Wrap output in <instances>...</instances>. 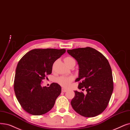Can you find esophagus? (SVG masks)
I'll return each mask as SVG.
<instances>
[{
	"instance_id": "esophagus-1",
	"label": "esophagus",
	"mask_w": 130,
	"mask_h": 130,
	"mask_svg": "<svg viewBox=\"0 0 130 130\" xmlns=\"http://www.w3.org/2000/svg\"><path fill=\"white\" fill-rule=\"evenodd\" d=\"M67 91V89H64V88H62V89H61V91L63 92H66Z\"/></svg>"
}]
</instances>
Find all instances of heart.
Wrapping results in <instances>:
<instances>
[{
    "instance_id": "obj_1",
    "label": "heart",
    "mask_w": 130,
    "mask_h": 130,
    "mask_svg": "<svg viewBox=\"0 0 130 130\" xmlns=\"http://www.w3.org/2000/svg\"><path fill=\"white\" fill-rule=\"evenodd\" d=\"M71 59H73V58L70 57H66L64 58V61L65 62V63H66L67 61ZM73 80H74V77L72 76H61L57 78V82L61 87L67 88L70 86L71 83L73 81Z\"/></svg>"
}]
</instances>
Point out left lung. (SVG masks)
Here are the masks:
<instances>
[{
  "mask_svg": "<svg viewBox=\"0 0 130 130\" xmlns=\"http://www.w3.org/2000/svg\"><path fill=\"white\" fill-rule=\"evenodd\" d=\"M79 66L78 88L87 94L74 91L71 105L78 114L86 117L96 116L108 105L114 89L112 71L105 56L91 47L67 50Z\"/></svg>",
  "mask_w": 130,
  "mask_h": 130,
  "instance_id": "1",
  "label": "left lung"
}]
</instances>
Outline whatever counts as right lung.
<instances>
[{"mask_svg": "<svg viewBox=\"0 0 130 130\" xmlns=\"http://www.w3.org/2000/svg\"><path fill=\"white\" fill-rule=\"evenodd\" d=\"M66 49H35L25 54L16 67L14 89L17 99L25 111L41 115L52 109L61 92L57 83L42 87L41 81L52 73L54 62Z\"/></svg>", "mask_w": 130, "mask_h": 130, "instance_id": "add662e5", "label": "right lung"}]
</instances>
